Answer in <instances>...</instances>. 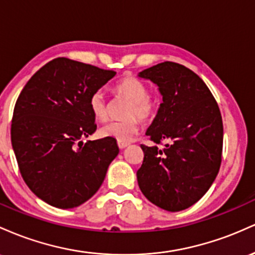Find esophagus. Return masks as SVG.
I'll use <instances>...</instances> for the list:
<instances>
[{
  "mask_svg": "<svg viewBox=\"0 0 255 255\" xmlns=\"http://www.w3.org/2000/svg\"><path fill=\"white\" fill-rule=\"evenodd\" d=\"M130 144V143H128V142H118V147H119V149H125V148L128 147V145Z\"/></svg>",
  "mask_w": 255,
  "mask_h": 255,
  "instance_id": "esophagus-1",
  "label": "esophagus"
}]
</instances>
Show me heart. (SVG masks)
<instances>
[{
	"label": "heart",
	"mask_w": 255,
	"mask_h": 255,
	"mask_svg": "<svg viewBox=\"0 0 255 255\" xmlns=\"http://www.w3.org/2000/svg\"><path fill=\"white\" fill-rule=\"evenodd\" d=\"M116 91L120 95L131 100L125 116L128 118L116 120L106 124L100 128V135L107 138H113L118 142H131L138 133L139 123L134 117L137 116L143 122L150 119L155 113L156 105L148 96V88L144 83L133 78L125 77L116 85ZM89 107L95 119L104 122L107 119V100L104 90H95L90 95Z\"/></svg>",
	"instance_id": "obj_1"
}]
</instances>
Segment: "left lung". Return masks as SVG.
Returning <instances> with one entry per match:
<instances>
[{"mask_svg":"<svg viewBox=\"0 0 255 255\" xmlns=\"http://www.w3.org/2000/svg\"><path fill=\"white\" fill-rule=\"evenodd\" d=\"M158 85L162 104L145 135L162 149L141 144L137 171L143 195L158 207L178 212L207 193L218 174L223 120L205 82L185 66L165 61L138 73Z\"/></svg>","mask_w":255,"mask_h":255,"instance_id":"obj_1","label":"left lung"}]
</instances>
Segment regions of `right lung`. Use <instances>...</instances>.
<instances>
[{
    "instance_id": "1",
    "label": "right lung",
    "mask_w": 255,
    "mask_h": 255,
    "mask_svg": "<svg viewBox=\"0 0 255 255\" xmlns=\"http://www.w3.org/2000/svg\"><path fill=\"white\" fill-rule=\"evenodd\" d=\"M114 71L58 58L26 83L14 107L10 138L20 173L37 197L58 208L81 206L99 190L118 155L113 138L95 132L90 95Z\"/></svg>"
}]
</instances>
